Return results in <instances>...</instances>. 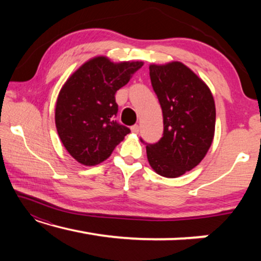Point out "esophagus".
<instances>
[{
  "instance_id": "1",
  "label": "esophagus",
  "mask_w": 261,
  "mask_h": 261,
  "mask_svg": "<svg viewBox=\"0 0 261 261\" xmlns=\"http://www.w3.org/2000/svg\"><path fill=\"white\" fill-rule=\"evenodd\" d=\"M131 131L134 132V134H138V132H139V125H138V124L132 125V126H131Z\"/></svg>"
}]
</instances>
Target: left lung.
<instances>
[{
    "label": "left lung",
    "instance_id": "1",
    "mask_svg": "<svg viewBox=\"0 0 261 261\" xmlns=\"http://www.w3.org/2000/svg\"><path fill=\"white\" fill-rule=\"evenodd\" d=\"M149 77L163 115L161 139L146 145L151 167L165 177H178L199 165L211 147L215 105L206 84L180 62L149 65Z\"/></svg>",
    "mask_w": 261,
    "mask_h": 261
}]
</instances>
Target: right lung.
Segmentation results:
<instances>
[{"label":"right lung","instance_id":"obj_1","mask_svg":"<svg viewBox=\"0 0 261 261\" xmlns=\"http://www.w3.org/2000/svg\"><path fill=\"white\" fill-rule=\"evenodd\" d=\"M143 62L113 63L95 57L70 77L59 94L55 109L57 134L70 155L85 166L110 156L130 129L115 118V93L126 85Z\"/></svg>","mask_w":261,"mask_h":261}]
</instances>
